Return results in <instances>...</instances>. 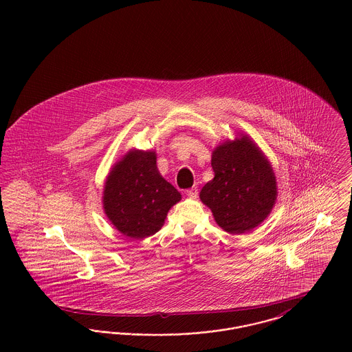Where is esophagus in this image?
Masks as SVG:
<instances>
[{"label":"esophagus","mask_w":352,"mask_h":352,"mask_svg":"<svg viewBox=\"0 0 352 352\" xmlns=\"http://www.w3.org/2000/svg\"><path fill=\"white\" fill-rule=\"evenodd\" d=\"M186 195L190 197V198H197V197H198V187L188 188V190L186 191Z\"/></svg>","instance_id":"esophagus-1"}]
</instances>
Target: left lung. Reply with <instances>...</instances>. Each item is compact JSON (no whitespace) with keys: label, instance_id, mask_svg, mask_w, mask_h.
<instances>
[{"label":"left lung","instance_id":"left-lung-1","mask_svg":"<svg viewBox=\"0 0 352 352\" xmlns=\"http://www.w3.org/2000/svg\"><path fill=\"white\" fill-rule=\"evenodd\" d=\"M211 166L214 179L204 184L199 197L215 222L230 234L258 226L278 195L275 173L263 151L248 135H241L215 148Z\"/></svg>","mask_w":352,"mask_h":352}]
</instances>
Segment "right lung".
<instances>
[{
  "mask_svg": "<svg viewBox=\"0 0 352 352\" xmlns=\"http://www.w3.org/2000/svg\"><path fill=\"white\" fill-rule=\"evenodd\" d=\"M154 151H130L111 169L102 207L111 223L130 239L157 233L180 192L158 172Z\"/></svg>",
  "mask_w": 352,
  "mask_h": 352,
  "instance_id": "obj_1",
  "label": "right lung"
}]
</instances>
